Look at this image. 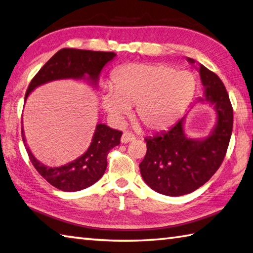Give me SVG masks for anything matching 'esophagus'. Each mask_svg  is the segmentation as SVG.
Instances as JSON below:
<instances>
[{
    "label": "esophagus",
    "instance_id": "1",
    "mask_svg": "<svg viewBox=\"0 0 253 253\" xmlns=\"http://www.w3.org/2000/svg\"><path fill=\"white\" fill-rule=\"evenodd\" d=\"M135 139V136L131 134V132H128V131H125L122 136V142H124V144H126V142H129L131 140Z\"/></svg>",
    "mask_w": 253,
    "mask_h": 253
}]
</instances>
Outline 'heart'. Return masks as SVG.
<instances>
[{
  "label": "heart",
  "mask_w": 253,
  "mask_h": 253,
  "mask_svg": "<svg viewBox=\"0 0 253 253\" xmlns=\"http://www.w3.org/2000/svg\"><path fill=\"white\" fill-rule=\"evenodd\" d=\"M112 89L102 95L103 107L115 123H122L136 105V116L150 130L177 121L194 97L197 81L190 72L168 64L131 63L112 73Z\"/></svg>",
  "instance_id": "1"
}]
</instances>
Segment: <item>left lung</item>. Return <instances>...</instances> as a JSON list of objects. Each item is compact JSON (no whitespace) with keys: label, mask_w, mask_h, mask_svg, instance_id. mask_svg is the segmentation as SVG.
<instances>
[{"label":"left lung","mask_w":253,"mask_h":253,"mask_svg":"<svg viewBox=\"0 0 253 253\" xmlns=\"http://www.w3.org/2000/svg\"><path fill=\"white\" fill-rule=\"evenodd\" d=\"M199 72L206 100L217 109V126L208 138L194 140L183 135L180 119L169 130L145 138L147 153L139 164L140 173L147 185L159 194H190L213 176L226 157L233 126L232 105L219 76L204 65Z\"/></svg>","instance_id":"obj_1"}]
</instances>
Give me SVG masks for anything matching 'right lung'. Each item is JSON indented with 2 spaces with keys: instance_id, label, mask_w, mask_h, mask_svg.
I'll return each mask as SVG.
<instances>
[{
  "instance_id": "obj_1",
  "label": "right lung",
  "mask_w": 253,
  "mask_h": 253,
  "mask_svg": "<svg viewBox=\"0 0 253 253\" xmlns=\"http://www.w3.org/2000/svg\"><path fill=\"white\" fill-rule=\"evenodd\" d=\"M116 56L114 52H99L76 48H62L41 68L25 93V99L35 87L54 80L82 79L88 75L96 82L102 68ZM123 132L115 130L104 124L96 126L91 144L86 153L68 165L49 168L39 163L25 145L30 160L38 172L50 185L59 190L79 191L99 180L107 167V155L115 146L121 144ZM22 138L25 144L22 129Z\"/></svg>"
}]
</instances>
